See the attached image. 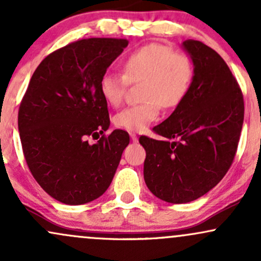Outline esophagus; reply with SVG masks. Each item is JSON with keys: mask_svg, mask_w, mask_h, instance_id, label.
<instances>
[{"mask_svg": "<svg viewBox=\"0 0 261 261\" xmlns=\"http://www.w3.org/2000/svg\"><path fill=\"white\" fill-rule=\"evenodd\" d=\"M130 137H131V140H133L134 141V142H137V140H139V139H137V135L136 134H130Z\"/></svg>", "mask_w": 261, "mask_h": 261, "instance_id": "obj_1", "label": "esophagus"}]
</instances>
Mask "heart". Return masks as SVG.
<instances>
[{
  "label": "heart",
  "instance_id": "b5f03b06",
  "mask_svg": "<svg viewBox=\"0 0 261 261\" xmlns=\"http://www.w3.org/2000/svg\"><path fill=\"white\" fill-rule=\"evenodd\" d=\"M124 73L107 71L101 74L99 91L109 106H120L128 83L142 82V101L122 109L114 124L126 131L146 130L157 119L160 107L173 109L187 98L194 81V64L188 55L162 44H148L125 58Z\"/></svg>",
  "mask_w": 261,
  "mask_h": 261
}]
</instances>
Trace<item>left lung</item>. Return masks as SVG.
<instances>
[{
    "label": "left lung",
    "mask_w": 261,
    "mask_h": 261,
    "mask_svg": "<svg viewBox=\"0 0 261 261\" xmlns=\"http://www.w3.org/2000/svg\"><path fill=\"white\" fill-rule=\"evenodd\" d=\"M182 46L194 62L187 98L153 131L167 139L141 136L146 151L143 176L158 199L194 201L222 180L232 166L244 119L241 87L224 60L199 40Z\"/></svg>",
    "instance_id": "1"
}]
</instances>
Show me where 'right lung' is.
<instances>
[{
    "instance_id": "add662e5",
    "label": "right lung",
    "mask_w": 261,
    "mask_h": 261,
    "mask_svg": "<svg viewBox=\"0 0 261 261\" xmlns=\"http://www.w3.org/2000/svg\"><path fill=\"white\" fill-rule=\"evenodd\" d=\"M127 44L89 38L60 47L40 62L20 101L18 130L28 168L66 205L103 195L130 142L124 130L104 134L110 119L99 91L101 74ZM89 137L97 142L89 144Z\"/></svg>"
}]
</instances>
